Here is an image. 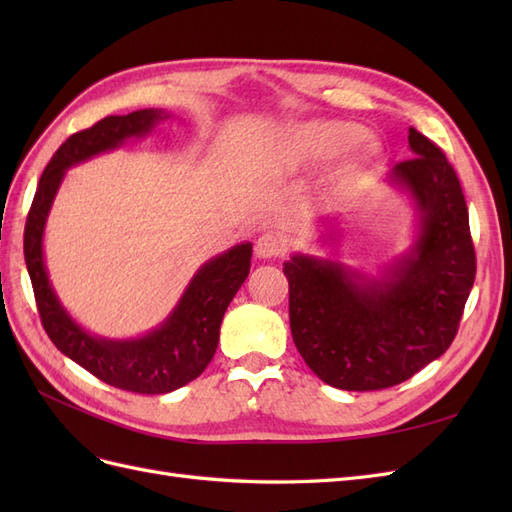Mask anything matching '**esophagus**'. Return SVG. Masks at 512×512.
Instances as JSON below:
<instances>
[{
    "mask_svg": "<svg viewBox=\"0 0 512 512\" xmlns=\"http://www.w3.org/2000/svg\"><path fill=\"white\" fill-rule=\"evenodd\" d=\"M288 250V245L282 237H277L275 232H265L258 241H256V254L260 258H280Z\"/></svg>",
    "mask_w": 512,
    "mask_h": 512,
    "instance_id": "34e87169",
    "label": "esophagus"
}]
</instances>
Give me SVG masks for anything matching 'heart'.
I'll use <instances>...</instances> for the list:
<instances>
[{
    "mask_svg": "<svg viewBox=\"0 0 512 512\" xmlns=\"http://www.w3.org/2000/svg\"><path fill=\"white\" fill-rule=\"evenodd\" d=\"M361 126L350 121H316L290 138V151L301 164H331L361 141Z\"/></svg>",
    "mask_w": 512,
    "mask_h": 512,
    "instance_id": "1",
    "label": "heart"
}]
</instances>
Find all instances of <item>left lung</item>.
Wrapping results in <instances>:
<instances>
[{
    "label": "left lung",
    "mask_w": 512,
    "mask_h": 512,
    "mask_svg": "<svg viewBox=\"0 0 512 512\" xmlns=\"http://www.w3.org/2000/svg\"><path fill=\"white\" fill-rule=\"evenodd\" d=\"M414 158L393 173L423 213L414 252L391 282L356 284L335 262H284L294 346L335 389L382 391L448 350L476 275L468 205L444 151L410 128Z\"/></svg>",
    "instance_id": "left-lung-1"
}]
</instances>
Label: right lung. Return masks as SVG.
Returning <instances> with one entry per match:
<instances>
[{"label": "right lung", "instance_id": "add662e5", "mask_svg": "<svg viewBox=\"0 0 512 512\" xmlns=\"http://www.w3.org/2000/svg\"><path fill=\"white\" fill-rule=\"evenodd\" d=\"M158 119V111H136L104 117L91 128L74 132L44 168L23 237L38 314L51 342L102 382L143 395L175 391L198 378L211 363L226 307L250 273L252 245L241 243L207 262L185 290L175 314L158 331L134 342H106L81 331L59 305L42 262V230L68 166L149 132Z\"/></svg>", "mask_w": 512, "mask_h": 512}]
</instances>
